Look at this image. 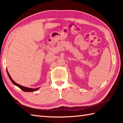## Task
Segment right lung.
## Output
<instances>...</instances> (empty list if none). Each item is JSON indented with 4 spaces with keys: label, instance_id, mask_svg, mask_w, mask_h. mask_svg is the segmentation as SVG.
I'll list each match as a JSON object with an SVG mask.
<instances>
[{
    "label": "right lung",
    "instance_id": "add662e5",
    "mask_svg": "<svg viewBox=\"0 0 123 123\" xmlns=\"http://www.w3.org/2000/svg\"><path fill=\"white\" fill-rule=\"evenodd\" d=\"M7 74H8V77L9 78L10 80H11V81L12 82V83L14 84V85L17 86L18 87H19L20 89H22L23 91H26V92H33V91H37L39 89V88H28V87H24V86H21L19 84H18V83H17L16 82H15L14 80H13L12 79V78H11V77H10V75L9 74L8 71H7Z\"/></svg>",
    "mask_w": 123,
    "mask_h": 123
}]
</instances>
